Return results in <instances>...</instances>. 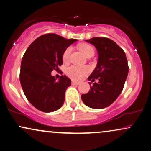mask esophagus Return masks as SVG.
<instances>
[{
	"label": "esophagus",
	"instance_id": "1",
	"mask_svg": "<svg viewBox=\"0 0 151 151\" xmlns=\"http://www.w3.org/2000/svg\"><path fill=\"white\" fill-rule=\"evenodd\" d=\"M72 85H76V86H77V85H79V82H77V81H72Z\"/></svg>",
	"mask_w": 151,
	"mask_h": 151
}]
</instances>
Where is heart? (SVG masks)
Here are the masks:
<instances>
[{"mask_svg":"<svg viewBox=\"0 0 151 151\" xmlns=\"http://www.w3.org/2000/svg\"><path fill=\"white\" fill-rule=\"evenodd\" d=\"M79 50L86 57L88 58L91 55H93L94 54V49L93 47L90 45L86 44V43H82V44L79 45ZM72 48L71 47H68L65 50V51L63 53V60L65 63L68 61L69 58ZM90 69L88 67H78V66H72L69 67L66 70V74L68 77L72 79V80L74 81H80L83 79L87 74H89Z\"/></svg>","mask_w":151,"mask_h":151,"instance_id":"heart-1","label":"heart"}]
</instances>
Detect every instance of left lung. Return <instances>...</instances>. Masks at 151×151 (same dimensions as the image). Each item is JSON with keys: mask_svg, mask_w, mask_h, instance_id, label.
Returning <instances> with one entry per match:
<instances>
[{"mask_svg": "<svg viewBox=\"0 0 151 151\" xmlns=\"http://www.w3.org/2000/svg\"><path fill=\"white\" fill-rule=\"evenodd\" d=\"M97 50L99 59L96 68L88 80L91 86L88 93L81 95L85 105L94 109H103L112 104L122 91L127 77L129 66L126 54L115 41L105 37L86 40Z\"/></svg>", "mask_w": 151, "mask_h": 151, "instance_id": "8db88e82", "label": "left lung"}]
</instances>
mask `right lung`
<instances>
[{
	"instance_id": "right-lung-1",
	"label": "right lung",
	"mask_w": 151,
	"mask_h": 151,
	"mask_svg": "<svg viewBox=\"0 0 151 151\" xmlns=\"http://www.w3.org/2000/svg\"><path fill=\"white\" fill-rule=\"evenodd\" d=\"M77 39H66L55 34L39 36L31 43L21 63L19 80L29 103L39 110L51 112L63 106L71 80L62 75L59 80L51 75L63 65V53Z\"/></svg>"
}]
</instances>
